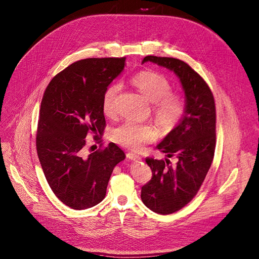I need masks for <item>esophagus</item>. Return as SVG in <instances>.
<instances>
[{
  "label": "esophagus",
  "mask_w": 259,
  "mask_h": 259,
  "mask_svg": "<svg viewBox=\"0 0 259 259\" xmlns=\"http://www.w3.org/2000/svg\"><path fill=\"white\" fill-rule=\"evenodd\" d=\"M127 158H129L131 160H141L142 157L140 155H138V154H134V153L129 152V153H127Z\"/></svg>",
  "instance_id": "obj_1"
}]
</instances>
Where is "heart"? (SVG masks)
I'll return each instance as SVG.
<instances>
[{"mask_svg":"<svg viewBox=\"0 0 259 259\" xmlns=\"http://www.w3.org/2000/svg\"><path fill=\"white\" fill-rule=\"evenodd\" d=\"M132 84L152 103L156 121L164 129H172L179 124L186 113V101L183 95L173 92L170 80L161 73L153 70H143L131 78ZM120 84L113 83L104 91L102 109L105 115L111 117L117 112V97ZM157 137L154 127L148 124L128 121L115 129L113 141L132 151H139L152 143Z\"/></svg>","mask_w":259,"mask_h":259,"instance_id":"heart-1","label":"heart"}]
</instances>
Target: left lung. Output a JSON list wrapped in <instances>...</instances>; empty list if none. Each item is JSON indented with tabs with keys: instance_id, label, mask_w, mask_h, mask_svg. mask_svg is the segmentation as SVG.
Returning a JSON list of instances; mask_svg holds the SVG:
<instances>
[{
	"instance_id": "obj_1",
	"label": "left lung",
	"mask_w": 259,
	"mask_h": 259,
	"mask_svg": "<svg viewBox=\"0 0 259 259\" xmlns=\"http://www.w3.org/2000/svg\"><path fill=\"white\" fill-rule=\"evenodd\" d=\"M175 72L182 81L187 105L184 118L157 149L168 157L176 156L175 166L166 159L146 157L152 178L142 187V200L155 213L168 215L180 211L199 191L212 165L216 146V108L213 93L186 62L166 57H145Z\"/></svg>"
}]
</instances>
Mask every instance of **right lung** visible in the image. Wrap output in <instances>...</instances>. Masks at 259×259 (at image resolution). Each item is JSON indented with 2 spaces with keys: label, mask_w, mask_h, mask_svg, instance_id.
<instances>
[{
  "label": "right lung",
  "mask_w": 259,
  "mask_h": 259,
  "mask_svg": "<svg viewBox=\"0 0 259 259\" xmlns=\"http://www.w3.org/2000/svg\"><path fill=\"white\" fill-rule=\"evenodd\" d=\"M125 62L126 57L76 61L54 76L44 92L35 139L37 156L52 192L74 210L91 208L105 198L114 167L126 157L113 143L101 144L85 155L89 133L102 142L98 134L106 128L103 94Z\"/></svg>",
  "instance_id": "right-lung-1"
}]
</instances>
